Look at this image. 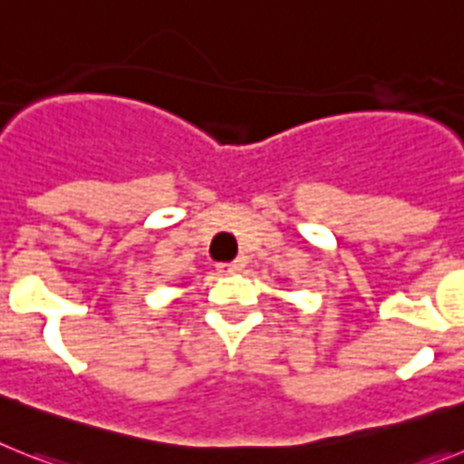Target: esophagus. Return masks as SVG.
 Masks as SVG:
<instances>
[{"instance_id":"esophagus-1","label":"esophagus","mask_w":464,"mask_h":464,"mask_svg":"<svg viewBox=\"0 0 464 464\" xmlns=\"http://www.w3.org/2000/svg\"><path fill=\"white\" fill-rule=\"evenodd\" d=\"M217 271L221 276H236V273H243L245 271V259H236L231 264H219L217 266Z\"/></svg>"}]
</instances>
